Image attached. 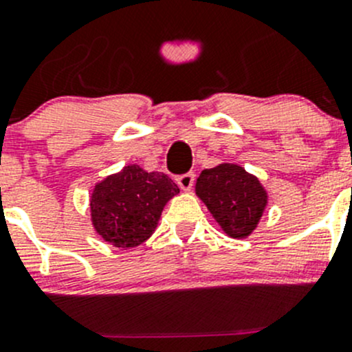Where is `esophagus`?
<instances>
[{
	"label": "esophagus",
	"instance_id": "obj_1",
	"mask_svg": "<svg viewBox=\"0 0 352 352\" xmlns=\"http://www.w3.org/2000/svg\"><path fill=\"white\" fill-rule=\"evenodd\" d=\"M194 180H196V175H194L192 172L182 173V175L177 177V184H179V187L182 190H190V189H192Z\"/></svg>",
	"mask_w": 352,
	"mask_h": 352
}]
</instances>
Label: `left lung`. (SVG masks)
<instances>
[{"label":"left lung","instance_id":"1","mask_svg":"<svg viewBox=\"0 0 352 352\" xmlns=\"http://www.w3.org/2000/svg\"><path fill=\"white\" fill-rule=\"evenodd\" d=\"M196 194L233 239L250 235L267 204V194L261 182L242 166L230 163L202 170Z\"/></svg>","mask_w":352,"mask_h":352}]
</instances>
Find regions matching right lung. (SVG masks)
<instances>
[{
  "mask_svg": "<svg viewBox=\"0 0 352 352\" xmlns=\"http://www.w3.org/2000/svg\"><path fill=\"white\" fill-rule=\"evenodd\" d=\"M179 187L162 172H144L138 165L97 184L91 194V221L105 242L120 248L138 247L151 236L163 206Z\"/></svg>",
  "mask_w": 352,
  "mask_h": 352,
  "instance_id": "1",
  "label": "right lung"
}]
</instances>
